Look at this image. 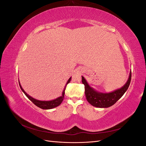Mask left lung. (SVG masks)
<instances>
[{
	"label": "left lung",
	"mask_w": 146,
	"mask_h": 146,
	"mask_svg": "<svg viewBox=\"0 0 146 146\" xmlns=\"http://www.w3.org/2000/svg\"><path fill=\"white\" fill-rule=\"evenodd\" d=\"M131 72L125 84L122 87L110 92H100L91 87L86 79L82 76V81L85 85V96L88 102L91 105L98 108H108L115 104L124 94L129 88L131 81Z\"/></svg>",
	"instance_id": "left-lung-1"
}]
</instances>
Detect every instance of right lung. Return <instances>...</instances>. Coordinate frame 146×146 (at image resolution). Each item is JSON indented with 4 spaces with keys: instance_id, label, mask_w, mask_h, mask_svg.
I'll list each match as a JSON object with an SVG mask.
<instances>
[{
    "instance_id": "obj_1",
    "label": "right lung",
    "mask_w": 146,
    "mask_h": 146,
    "mask_svg": "<svg viewBox=\"0 0 146 146\" xmlns=\"http://www.w3.org/2000/svg\"><path fill=\"white\" fill-rule=\"evenodd\" d=\"M70 80H71V77H70L69 78V80H68L67 83H66V85L64 86V90L62 92V96L59 97V98H56L54 100H47V101H45V100H39L37 99H35L34 98H33L32 97H31L30 96H29L28 94H27V92H26L24 90L23 88H22L20 82L19 81V86L21 89L23 91L24 93L25 94V95L27 97L28 99L36 105L37 107H38L39 108H40L41 109H44V110H49V109H52L54 108H55L56 107H58L59 106L61 102H62L63 99H64V96L65 94V89H66V87L67 86L68 84L70 82Z\"/></svg>"
}]
</instances>
